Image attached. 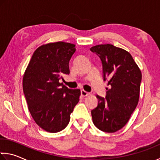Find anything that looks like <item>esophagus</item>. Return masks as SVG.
I'll list each match as a JSON object with an SVG mask.
<instances>
[{"label": "esophagus", "instance_id": "34e87169", "mask_svg": "<svg viewBox=\"0 0 160 160\" xmlns=\"http://www.w3.org/2000/svg\"><path fill=\"white\" fill-rule=\"evenodd\" d=\"M81 95L82 96V97H86V96H88V95H89V92H86V91H85L84 90H81Z\"/></svg>", "mask_w": 160, "mask_h": 160}]
</instances>
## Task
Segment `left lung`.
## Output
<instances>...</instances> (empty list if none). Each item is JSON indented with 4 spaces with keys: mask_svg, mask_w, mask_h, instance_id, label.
<instances>
[{
    "mask_svg": "<svg viewBox=\"0 0 160 160\" xmlns=\"http://www.w3.org/2000/svg\"><path fill=\"white\" fill-rule=\"evenodd\" d=\"M102 61L104 80L111 88L106 96L97 95L98 105L91 111L96 128L112 133L125 126L138 104L142 73L130 52L111 44L90 48Z\"/></svg>",
    "mask_w": 160,
    "mask_h": 160,
    "instance_id": "8db88e82",
    "label": "left lung"
}]
</instances>
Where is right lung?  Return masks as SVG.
Listing matches in <instances>:
<instances>
[{
  "mask_svg": "<svg viewBox=\"0 0 160 160\" xmlns=\"http://www.w3.org/2000/svg\"><path fill=\"white\" fill-rule=\"evenodd\" d=\"M75 45L56 42L38 48L22 78V89L28 110L38 125L55 133L66 128L70 114L79 102L80 90L60 82L69 75V62Z\"/></svg>",
  "mask_w": 160,
  "mask_h": 160,
  "instance_id": "obj_1",
  "label": "right lung"
}]
</instances>
